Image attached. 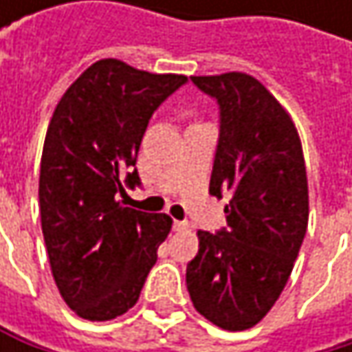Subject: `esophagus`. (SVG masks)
Listing matches in <instances>:
<instances>
[{
  "mask_svg": "<svg viewBox=\"0 0 352 352\" xmlns=\"http://www.w3.org/2000/svg\"><path fill=\"white\" fill-rule=\"evenodd\" d=\"M173 228H175V230H185V228H187V222H179V220H175V222H173Z\"/></svg>",
  "mask_w": 352,
  "mask_h": 352,
  "instance_id": "obj_1",
  "label": "esophagus"
}]
</instances>
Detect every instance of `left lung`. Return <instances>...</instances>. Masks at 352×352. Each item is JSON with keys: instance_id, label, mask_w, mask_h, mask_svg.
Returning a JSON list of instances; mask_svg holds the SVG:
<instances>
[{"instance_id": "8db88e82", "label": "left lung", "mask_w": 352, "mask_h": 352, "mask_svg": "<svg viewBox=\"0 0 352 352\" xmlns=\"http://www.w3.org/2000/svg\"><path fill=\"white\" fill-rule=\"evenodd\" d=\"M220 104V142L210 193L230 195L226 230H197L185 283L193 308L239 332L279 300L308 228L310 199L302 140L289 111L252 75H193Z\"/></svg>"}]
</instances>
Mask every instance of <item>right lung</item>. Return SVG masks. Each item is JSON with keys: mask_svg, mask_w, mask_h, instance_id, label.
I'll list each match as a JSON object with an SVG mask.
<instances>
[{"mask_svg": "<svg viewBox=\"0 0 352 352\" xmlns=\"http://www.w3.org/2000/svg\"><path fill=\"white\" fill-rule=\"evenodd\" d=\"M185 81L102 58L52 111L40 161V224L54 283L83 320L126 314L171 232L167 214L138 212L118 197L124 185L140 183L132 167L153 111Z\"/></svg>", "mask_w": 352, "mask_h": 352, "instance_id": "1", "label": "right lung"}]
</instances>
